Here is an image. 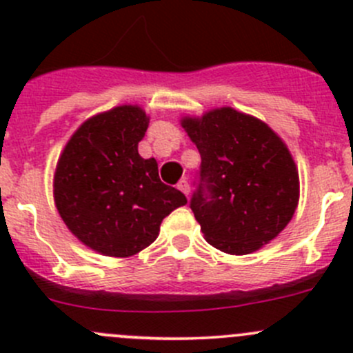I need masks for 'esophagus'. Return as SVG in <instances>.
<instances>
[{"instance_id": "obj_1", "label": "esophagus", "mask_w": 353, "mask_h": 353, "mask_svg": "<svg viewBox=\"0 0 353 353\" xmlns=\"http://www.w3.org/2000/svg\"><path fill=\"white\" fill-rule=\"evenodd\" d=\"M177 190L183 191V193L188 196V194H190V183H188L186 179H181L179 183H177Z\"/></svg>"}]
</instances>
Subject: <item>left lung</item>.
<instances>
[{"label":"left lung","instance_id":"obj_1","mask_svg":"<svg viewBox=\"0 0 353 353\" xmlns=\"http://www.w3.org/2000/svg\"><path fill=\"white\" fill-rule=\"evenodd\" d=\"M201 155L191 210L206 243L227 254H251L275 239L299 205L301 184L287 143L251 114L223 105L183 116Z\"/></svg>","mask_w":353,"mask_h":353}]
</instances>
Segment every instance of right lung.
<instances>
[{
  "label": "right lung",
  "instance_id": "add662e5",
  "mask_svg": "<svg viewBox=\"0 0 353 353\" xmlns=\"http://www.w3.org/2000/svg\"><path fill=\"white\" fill-rule=\"evenodd\" d=\"M150 117L123 104L88 117L59 155L52 196L71 234L92 251L130 258L159 237L160 223L188 203L159 177V163L138 154Z\"/></svg>",
  "mask_w": 353,
  "mask_h": 353
}]
</instances>
